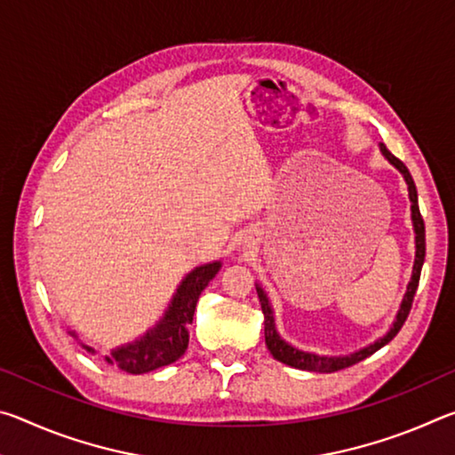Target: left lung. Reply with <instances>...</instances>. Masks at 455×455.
<instances>
[{"instance_id": "8db88e82", "label": "left lung", "mask_w": 455, "mask_h": 455, "mask_svg": "<svg viewBox=\"0 0 455 455\" xmlns=\"http://www.w3.org/2000/svg\"><path fill=\"white\" fill-rule=\"evenodd\" d=\"M379 152L383 154V158L387 160V163L403 176V180L407 184V195H410V203H411V225H413V233H415V260H413V268H411V279H410V284H407V291L402 299V305H399L395 319L381 337H377L373 343L365 345V347L349 353V355H319V353L303 351V349L295 347V345H291L289 341H284L279 331H276L275 309H273L271 299H268L267 291L260 287L259 283H255L257 292H259L260 309H263V315H265L267 349L271 351V355L276 361H281V363H284V365L303 369V371H315V373H333V371H339V369L355 365V363H359V361H363L365 357L373 355L375 351H379L383 345H387L391 339L399 333V329L403 327L407 315H410L413 295H415V291H418V284H419L423 259H426V225H423V219L419 214L418 190H415V184H413L410 171H407V166L402 163V160L395 158L394 154L387 150V146L385 144H379Z\"/></svg>"}]
</instances>
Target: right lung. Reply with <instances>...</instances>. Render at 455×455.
<instances>
[{
  "instance_id": "right-lung-1",
  "label": "right lung",
  "mask_w": 455,
  "mask_h": 455,
  "mask_svg": "<svg viewBox=\"0 0 455 455\" xmlns=\"http://www.w3.org/2000/svg\"><path fill=\"white\" fill-rule=\"evenodd\" d=\"M220 260H212V263L195 267L192 271L184 276L176 292L171 299V303L163 313V317L156 321V325L150 327L144 335L136 337L134 341L118 345L110 351V355L104 359L110 365H116L118 369L132 375L148 373L154 369L164 367L174 363L176 359L184 355L188 347V325L195 317L196 301L200 292L206 289L214 275L220 271ZM76 341H80L76 331H68ZM84 349L94 355V349L86 343H80Z\"/></svg>"
}]
</instances>
